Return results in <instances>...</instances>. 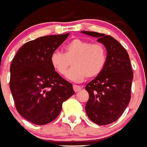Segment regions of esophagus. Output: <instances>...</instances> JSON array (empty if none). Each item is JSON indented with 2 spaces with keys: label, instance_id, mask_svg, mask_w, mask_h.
Listing matches in <instances>:
<instances>
[{
  "label": "esophagus",
  "instance_id": "34e87169",
  "mask_svg": "<svg viewBox=\"0 0 147 147\" xmlns=\"http://www.w3.org/2000/svg\"><path fill=\"white\" fill-rule=\"evenodd\" d=\"M81 89H82V87H81L80 86H78V85H75V84H74L73 85V89L75 92H77L80 91Z\"/></svg>",
  "mask_w": 147,
  "mask_h": 147
}]
</instances>
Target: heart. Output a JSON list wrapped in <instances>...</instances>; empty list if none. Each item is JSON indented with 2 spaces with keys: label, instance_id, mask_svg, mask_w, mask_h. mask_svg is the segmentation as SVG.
<instances>
[{
  "label": "heart",
  "instance_id": "1",
  "mask_svg": "<svg viewBox=\"0 0 147 147\" xmlns=\"http://www.w3.org/2000/svg\"><path fill=\"white\" fill-rule=\"evenodd\" d=\"M107 52L104 44L80 38L70 40L63 52L55 51L51 55L52 68L59 75H64L72 62V68L66 77L75 82L84 81L86 78H94L101 73L107 63Z\"/></svg>",
  "mask_w": 147,
  "mask_h": 147
}]
</instances>
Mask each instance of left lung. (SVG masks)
<instances>
[{
  "instance_id": "8db88e82",
  "label": "left lung",
  "mask_w": 147,
  "mask_h": 147,
  "mask_svg": "<svg viewBox=\"0 0 147 147\" xmlns=\"http://www.w3.org/2000/svg\"><path fill=\"white\" fill-rule=\"evenodd\" d=\"M81 32L98 38L97 40L104 44L107 52V63L101 73L86 85L89 100L85 110L96 124H109L121 117L130 101L133 72L129 57L123 46L110 35Z\"/></svg>"
}]
</instances>
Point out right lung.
<instances>
[{
  "mask_svg": "<svg viewBox=\"0 0 147 147\" xmlns=\"http://www.w3.org/2000/svg\"><path fill=\"white\" fill-rule=\"evenodd\" d=\"M69 33L47 35L20 47L10 66L9 88L20 115L32 123L44 125L54 121L62 104L74 95L71 83L52 68L51 55Z\"/></svg>",
  "mask_w": 147,
  "mask_h": 147,
  "instance_id": "add662e5",
  "label": "right lung"
}]
</instances>
